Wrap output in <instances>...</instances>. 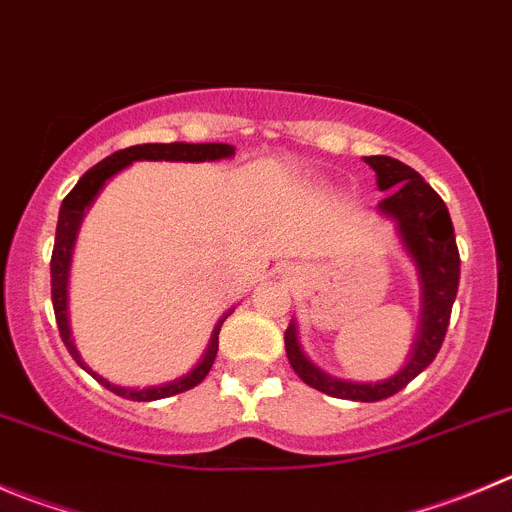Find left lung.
I'll return each mask as SVG.
<instances>
[{
    "label": "left lung",
    "instance_id": "8db88e82",
    "mask_svg": "<svg viewBox=\"0 0 512 512\" xmlns=\"http://www.w3.org/2000/svg\"><path fill=\"white\" fill-rule=\"evenodd\" d=\"M364 163L377 173L379 191L387 193L377 203V211L394 223L399 243L410 256L417 281H420V321H417L410 357L405 367L392 377L379 379V382H352V379L332 377L306 357L294 319L286 329L284 344L291 367L309 387L329 397L379 402L405 389L417 374L430 367L432 359L440 352L447 324H450L457 284H460V253H457L447 206L417 170L389 155H369Z\"/></svg>",
    "mask_w": 512,
    "mask_h": 512
}]
</instances>
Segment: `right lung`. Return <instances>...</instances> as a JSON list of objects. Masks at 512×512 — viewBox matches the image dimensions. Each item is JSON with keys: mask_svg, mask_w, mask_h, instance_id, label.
Instances as JSON below:
<instances>
[{"mask_svg": "<svg viewBox=\"0 0 512 512\" xmlns=\"http://www.w3.org/2000/svg\"><path fill=\"white\" fill-rule=\"evenodd\" d=\"M236 155V148L226 143H143V145H130V148L118 150V153L107 155L105 160H100L97 165H92L80 180L77 186L67 193V198L62 201L60 218H57V233H55V251H52V306H55V319L57 326H60V337L65 342L67 352L72 354L77 364L85 369L87 374L97 379L102 387H107L110 392H115L118 397L135 399V402H153V399L173 397V394L186 392V389H193L196 384H201L206 379V374L211 372L213 362H216L218 354V332H221V324L231 316L223 314L218 319V324L213 326L211 342H208L206 352L198 359L196 367L191 372L180 374V377L170 379V382L163 384H150V387H123V384L107 382L102 374H97L95 369L87 367L82 362L80 352H77L75 342H72L70 332V311H67V301H70V294H67V286H70V266H72V251H75L77 233H80L82 221H85V213L90 211V206L95 203V198L100 196V191L105 188V183L110 178L125 170L128 165L138 163V160H170V163H216V160H226Z\"/></svg>", "mask_w": 512, "mask_h": 512, "instance_id": "right-lung-1", "label": "right lung"}]
</instances>
